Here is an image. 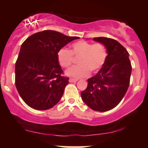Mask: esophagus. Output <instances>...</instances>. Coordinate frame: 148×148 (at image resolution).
<instances>
[{"mask_svg":"<svg viewBox=\"0 0 148 148\" xmlns=\"http://www.w3.org/2000/svg\"><path fill=\"white\" fill-rule=\"evenodd\" d=\"M78 79H72V78H70V79H69V82L70 83H73V82H76V81H78Z\"/></svg>","mask_w":148,"mask_h":148,"instance_id":"obj_1","label":"esophagus"}]
</instances>
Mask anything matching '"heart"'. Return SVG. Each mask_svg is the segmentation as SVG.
I'll list each match as a JSON object with an SVG mask.
<instances>
[{
  "label": "heart",
  "instance_id": "1",
  "mask_svg": "<svg viewBox=\"0 0 148 148\" xmlns=\"http://www.w3.org/2000/svg\"><path fill=\"white\" fill-rule=\"evenodd\" d=\"M73 57L79 58L78 66L67 71V74L72 77L87 76L90 71L96 73L103 67L108 58V51L101 43L91 44L80 40L74 42L69 50L61 48L57 53V60L62 67L68 68L73 63Z\"/></svg>",
  "mask_w": 148,
  "mask_h": 148
}]
</instances>
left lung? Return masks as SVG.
I'll list each match as a JSON object with an SVG mask.
<instances>
[{
    "label": "left lung",
    "mask_w": 148,
    "mask_h": 148,
    "mask_svg": "<svg viewBox=\"0 0 148 148\" xmlns=\"http://www.w3.org/2000/svg\"><path fill=\"white\" fill-rule=\"evenodd\" d=\"M108 51L103 67L88 79V86L81 93L83 101L91 109L104 112L115 108L123 99L130 83L132 64L127 49L108 37H94Z\"/></svg>",
    "instance_id": "left-lung-1"
}]
</instances>
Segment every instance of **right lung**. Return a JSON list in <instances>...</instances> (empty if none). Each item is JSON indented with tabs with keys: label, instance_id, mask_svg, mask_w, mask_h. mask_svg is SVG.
<instances>
[{
	"label": "right lung",
	"instance_id": "right-lung-1",
	"mask_svg": "<svg viewBox=\"0 0 148 148\" xmlns=\"http://www.w3.org/2000/svg\"><path fill=\"white\" fill-rule=\"evenodd\" d=\"M79 38L46 30L30 35L23 42L15 63V86L28 106L44 111L60 101L69 78L63 76L57 53Z\"/></svg>",
	"mask_w": 148,
	"mask_h": 148
}]
</instances>
